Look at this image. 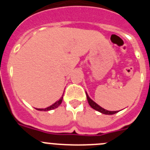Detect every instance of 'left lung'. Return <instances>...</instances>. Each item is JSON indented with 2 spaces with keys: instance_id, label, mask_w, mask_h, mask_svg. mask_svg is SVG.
Wrapping results in <instances>:
<instances>
[{
  "instance_id": "8db88e82",
  "label": "left lung",
  "mask_w": 150,
  "mask_h": 150,
  "mask_svg": "<svg viewBox=\"0 0 150 150\" xmlns=\"http://www.w3.org/2000/svg\"><path fill=\"white\" fill-rule=\"evenodd\" d=\"M86 97H87V100H88L89 105L91 106V108H93V109L95 110L98 111V112H101V113H104V114H106V115H112L117 112V111H109L104 109V108H102V107H100L98 104H97L95 101H93V100H91L89 97H88V94L87 93H86ZM118 112H119V111H118Z\"/></svg>"
}]
</instances>
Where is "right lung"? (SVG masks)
I'll list each match as a JSON object with an SVG mask.
<instances>
[{"instance_id": "obj_1", "label": "right lung", "mask_w": 150, "mask_h": 150, "mask_svg": "<svg viewBox=\"0 0 150 150\" xmlns=\"http://www.w3.org/2000/svg\"><path fill=\"white\" fill-rule=\"evenodd\" d=\"M63 95H64V93H63ZM62 100H63V97H62V98H61L59 100H57L55 104H53L52 105L50 106V107H46V108H45V109H38V108H37V110H40V111H48V110H51L55 109V108H57V107H59V106L62 104Z\"/></svg>"}]
</instances>
